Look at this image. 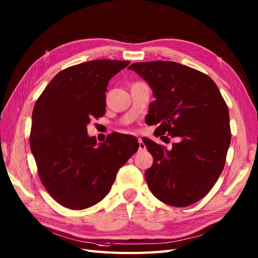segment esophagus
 Instances as JSON below:
<instances>
[{
  "label": "esophagus",
  "mask_w": 258,
  "mask_h": 258,
  "mask_svg": "<svg viewBox=\"0 0 258 258\" xmlns=\"http://www.w3.org/2000/svg\"><path fill=\"white\" fill-rule=\"evenodd\" d=\"M145 149H146V146L143 143V141H142V139H139V151H144Z\"/></svg>",
  "instance_id": "1"
}]
</instances>
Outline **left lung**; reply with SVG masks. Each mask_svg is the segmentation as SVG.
I'll return each instance as SVG.
<instances>
[{
	"label": "left lung",
	"mask_w": 258,
	"mask_h": 258,
	"mask_svg": "<svg viewBox=\"0 0 258 258\" xmlns=\"http://www.w3.org/2000/svg\"><path fill=\"white\" fill-rule=\"evenodd\" d=\"M153 91L147 123L157 125L155 135L179 139L165 150L143 139L153 156L145 179L157 200L184 207L199 202L225 165L231 144L229 115L225 101L206 74L169 61L133 63L128 68Z\"/></svg>",
	"instance_id": "8db88e82"
}]
</instances>
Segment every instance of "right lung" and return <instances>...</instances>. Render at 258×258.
<instances>
[{"mask_svg": "<svg viewBox=\"0 0 258 258\" xmlns=\"http://www.w3.org/2000/svg\"><path fill=\"white\" fill-rule=\"evenodd\" d=\"M128 61L94 59L54 76L35 103L30 145L43 185L71 210L102 201L118 169L139 149L132 135L112 134L97 144L87 134L92 117L105 114L108 81Z\"/></svg>", "mask_w": 258, "mask_h": 258, "instance_id": "right-lung-1", "label": "right lung"}]
</instances>
